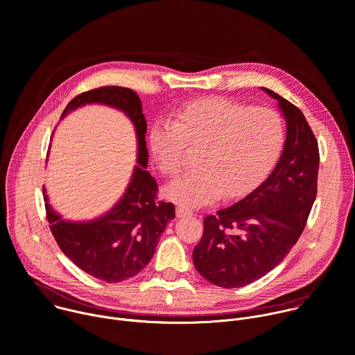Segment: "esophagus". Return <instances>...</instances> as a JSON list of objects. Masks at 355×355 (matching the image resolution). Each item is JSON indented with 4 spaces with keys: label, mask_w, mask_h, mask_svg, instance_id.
Returning <instances> with one entry per match:
<instances>
[{
    "label": "esophagus",
    "mask_w": 355,
    "mask_h": 355,
    "mask_svg": "<svg viewBox=\"0 0 355 355\" xmlns=\"http://www.w3.org/2000/svg\"><path fill=\"white\" fill-rule=\"evenodd\" d=\"M193 211L185 206H178L177 207V216L178 217H185V216H192Z\"/></svg>",
    "instance_id": "34e87169"
}]
</instances>
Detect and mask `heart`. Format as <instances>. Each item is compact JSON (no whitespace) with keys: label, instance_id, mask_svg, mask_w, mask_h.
I'll return each instance as SVG.
<instances>
[{"label":"heart","instance_id":"heart-1","mask_svg":"<svg viewBox=\"0 0 355 355\" xmlns=\"http://www.w3.org/2000/svg\"><path fill=\"white\" fill-rule=\"evenodd\" d=\"M286 139L282 116L272 108L250 107L227 98H203L182 108L174 123L156 121L149 132L159 170L177 175L189 148H198L196 168L166 188L185 206L245 195L277 160Z\"/></svg>","mask_w":355,"mask_h":355}]
</instances>
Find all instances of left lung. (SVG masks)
<instances>
[{
    "label": "left lung",
    "instance_id": "8db88e82",
    "mask_svg": "<svg viewBox=\"0 0 355 355\" xmlns=\"http://www.w3.org/2000/svg\"><path fill=\"white\" fill-rule=\"evenodd\" d=\"M279 100L287 138L270 175L244 199L203 218L193 265L210 283L244 287L276 268L297 244L318 191V141L301 110Z\"/></svg>",
    "mask_w": 355,
    "mask_h": 355
}]
</instances>
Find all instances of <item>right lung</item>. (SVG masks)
I'll return each mask as SVG.
<instances>
[{"label": "right lung", "instance_id": "obj_1", "mask_svg": "<svg viewBox=\"0 0 355 355\" xmlns=\"http://www.w3.org/2000/svg\"><path fill=\"white\" fill-rule=\"evenodd\" d=\"M86 103H103L123 110L137 128L139 141L138 163L130 187L116 206L90 223H68L46 202V217L60 250L83 272L118 283L138 275L155 255L160 235L175 217L170 202L159 200V185L145 170L148 164L146 118L137 92L123 86H101L78 94L65 107L62 116Z\"/></svg>", "mask_w": 355, "mask_h": 355}]
</instances>
